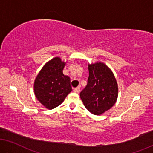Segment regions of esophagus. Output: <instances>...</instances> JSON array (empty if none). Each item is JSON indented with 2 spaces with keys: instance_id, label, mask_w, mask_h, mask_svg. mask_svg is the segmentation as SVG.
Here are the masks:
<instances>
[{
  "instance_id": "1",
  "label": "esophagus",
  "mask_w": 153,
  "mask_h": 153,
  "mask_svg": "<svg viewBox=\"0 0 153 153\" xmlns=\"http://www.w3.org/2000/svg\"><path fill=\"white\" fill-rule=\"evenodd\" d=\"M79 91H80V87H79V86H77V87L74 88V91H75V92H76V93H78L79 92Z\"/></svg>"
}]
</instances>
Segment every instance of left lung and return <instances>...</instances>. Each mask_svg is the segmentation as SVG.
<instances>
[{
    "label": "left lung",
    "mask_w": 153,
    "mask_h": 153,
    "mask_svg": "<svg viewBox=\"0 0 153 153\" xmlns=\"http://www.w3.org/2000/svg\"><path fill=\"white\" fill-rule=\"evenodd\" d=\"M89 76L79 96L86 108L93 115H101L115 104L118 87L111 69L104 63L88 65Z\"/></svg>",
    "instance_id": "obj_1"
}]
</instances>
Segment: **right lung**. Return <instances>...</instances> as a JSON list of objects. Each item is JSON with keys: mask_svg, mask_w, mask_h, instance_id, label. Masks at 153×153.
I'll list each match as a JSON object with an SVG mask.
<instances>
[{"mask_svg": "<svg viewBox=\"0 0 153 153\" xmlns=\"http://www.w3.org/2000/svg\"><path fill=\"white\" fill-rule=\"evenodd\" d=\"M65 65L60 58H54L42 67L35 79L36 98L49 109L62 104L72 91L70 77L62 73Z\"/></svg>", "mask_w": 153, "mask_h": 153, "instance_id": "add662e5", "label": "right lung"}]
</instances>
